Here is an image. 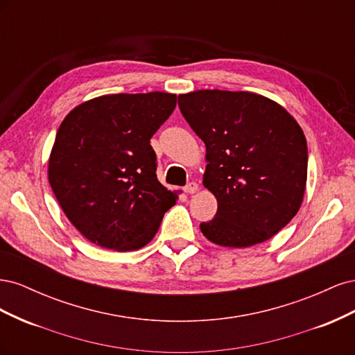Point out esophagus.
Masks as SVG:
<instances>
[{"label":"esophagus","instance_id":"34e87169","mask_svg":"<svg viewBox=\"0 0 355 355\" xmlns=\"http://www.w3.org/2000/svg\"><path fill=\"white\" fill-rule=\"evenodd\" d=\"M197 191H198V185L196 184V182H189V184L185 187L187 194H196Z\"/></svg>","mask_w":355,"mask_h":355}]
</instances>
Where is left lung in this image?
<instances>
[{
  "label": "left lung",
  "instance_id": "left-lung-1",
  "mask_svg": "<svg viewBox=\"0 0 355 355\" xmlns=\"http://www.w3.org/2000/svg\"><path fill=\"white\" fill-rule=\"evenodd\" d=\"M179 108L206 145L202 185L218 211L200 230L213 244L244 249L283 230L302 206L308 148L280 103L250 92L179 94Z\"/></svg>",
  "mask_w": 355,
  "mask_h": 355
}]
</instances>
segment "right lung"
Segmentation results:
<instances>
[{
	"instance_id": "1",
	"label": "right lung",
	"mask_w": 355,
	"mask_h": 355,
	"mask_svg": "<svg viewBox=\"0 0 355 355\" xmlns=\"http://www.w3.org/2000/svg\"><path fill=\"white\" fill-rule=\"evenodd\" d=\"M175 108L171 93H120L85 101L63 118L49 182L69 222L93 244L142 249L175 206L178 192L158 182L149 145Z\"/></svg>"
}]
</instances>
